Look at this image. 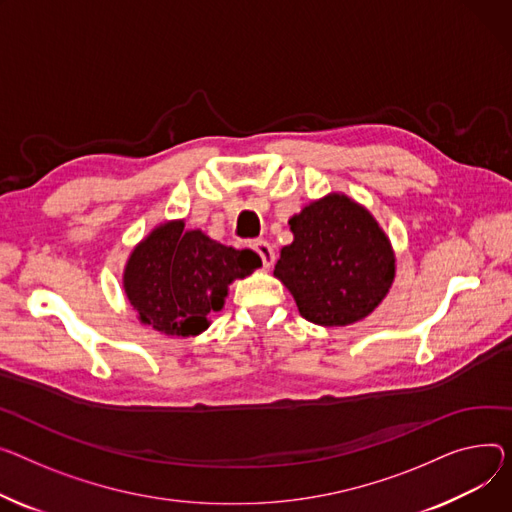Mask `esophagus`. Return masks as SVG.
<instances>
[{"mask_svg": "<svg viewBox=\"0 0 512 512\" xmlns=\"http://www.w3.org/2000/svg\"><path fill=\"white\" fill-rule=\"evenodd\" d=\"M253 249L259 253V257H261L265 269H269L271 265H274L276 253H274V249H271V245H269L267 241H257V243H253Z\"/></svg>", "mask_w": 512, "mask_h": 512, "instance_id": "obj_1", "label": "esophagus"}]
</instances>
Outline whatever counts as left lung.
<instances>
[{
    "instance_id": "left-lung-1",
    "label": "left lung",
    "mask_w": 512,
    "mask_h": 512,
    "mask_svg": "<svg viewBox=\"0 0 512 512\" xmlns=\"http://www.w3.org/2000/svg\"><path fill=\"white\" fill-rule=\"evenodd\" d=\"M288 224L294 241L282 247L274 276L306 321L346 327L385 300L395 280V251L358 201L329 193L306 203Z\"/></svg>"
}]
</instances>
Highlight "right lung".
Listing matches in <instances>:
<instances>
[{"instance_id": "right-lung-1", "label": "right lung", "mask_w": 512, "mask_h": 512, "mask_svg": "<svg viewBox=\"0 0 512 512\" xmlns=\"http://www.w3.org/2000/svg\"><path fill=\"white\" fill-rule=\"evenodd\" d=\"M257 267L255 251L226 247L199 228L185 230V220H166L133 247L123 290L144 325L191 337L210 327V313L222 311L228 286Z\"/></svg>"}]
</instances>
